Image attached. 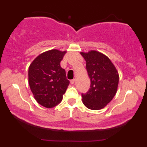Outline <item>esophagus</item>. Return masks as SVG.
<instances>
[{
	"label": "esophagus",
	"instance_id": "1",
	"mask_svg": "<svg viewBox=\"0 0 147 147\" xmlns=\"http://www.w3.org/2000/svg\"><path fill=\"white\" fill-rule=\"evenodd\" d=\"M75 79H72V80H70V84H75Z\"/></svg>",
	"mask_w": 147,
	"mask_h": 147
}]
</instances>
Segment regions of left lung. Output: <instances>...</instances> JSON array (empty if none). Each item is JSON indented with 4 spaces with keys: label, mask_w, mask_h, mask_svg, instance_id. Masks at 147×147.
<instances>
[{
    "label": "left lung",
    "mask_w": 147,
    "mask_h": 147,
    "mask_svg": "<svg viewBox=\"0 0 147 147\" xmlns=\"http://www.w3.org/2000/svg\"><path fill=\"white\" fill-rule=\"evenodd\" d=\"M86 61V70L90 79V88L82 94L88 109L100 110L112 100L117 92L119 75L110 59L96 50L80 52Z\"/></svg>",
    "instance_id": "obj_1"
}]
</instances>
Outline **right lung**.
Wrapping results in <instances>:
<instances>
[{"label": "right lung", "mask_w": 147, "mask_h": 147, "mask_svg": "<svg viewBox=\"0 0 147 147\" xmlns=\"http://www.w3.org/2000/svg\"><path fill=\"white\" fill-rule=\"evenodd\" d=\"M66 51L51 50L38 55L28 70L29 85L37 102L45 108H53L62 101L70 82L60 62Z\"/></svg>", "instance_id": "right-lung-1"}]
</instances>
